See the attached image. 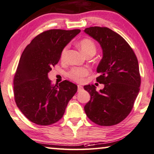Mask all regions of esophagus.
I'll use <instances>...</instances> for the list:
<instances>
[{
  "label": "esophagus",
  "mask_w": 154,
  "mask_h": 154,
  "mask_svg": "<svg viewBox=\"0 0 154 154\" xmlns=\"http://www.w3.org/2000/svg\"><path fill=\"white\" fill-rule=\"evenodd\" d=\"M77 88H78V92H79V91H81V90H83V87L81 86V85H78Z\"/></svg>",
  "instance_id": "obj_1"
}]
</instances>
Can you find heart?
<instances>
[{
    "label": "heart",
    "instance_id": "1",
    "mask_svg": "<svg viewBox=\"0 0 154 154\" xmlns=\"http://www.w3.org/2000/svg\"><path fill=\"white\" fill-rule=\"evenodd\" d=\"M79 46L81 49L82 52L84 53L85 55H86L88 53H93L94 54L96 53V45L94 42L92 40L88 38L83 39L79 42ZM67 46L64 48L62 50V53H61V58L64 59L65 57L66 53L67 51ZM89 70L86 68H73L70 70L68 73V76L70 79H72L73 81L77 82H82L84 80V77L87 76L89 74Z\"/></svg>",
    "mask_w": 154,
    "mask_h": 154
}]
</instances>
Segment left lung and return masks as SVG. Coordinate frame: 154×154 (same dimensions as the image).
I'll list each match as a JSON object with an SVG mask.
<instances>
[{
    "mask_svg": "<svg viewBox=\"0 0 154 154\" xmlns=\"http://www.w3.org/2000/svg\"><path fill=\"white\" fill-rule=\"evenodd\" d=\"M84 31L101 47L103 56L97 68L100 74L97 82L104 84L99 92L92 84L84 86L90 95L85 112L97 125H116L130 113L140 91L137 57L128 43L110 29L92 26Z\"/></svg>",
    "mask_w": 154,
    "mask_h": 154,
    "instance_id": "1",
    "label": "left lung"
}]
</instances>
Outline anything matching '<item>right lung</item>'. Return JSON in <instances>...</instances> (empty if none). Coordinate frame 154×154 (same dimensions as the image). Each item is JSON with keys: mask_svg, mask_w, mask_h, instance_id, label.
Returning a JSON list of instances; mask_svg holds the SVG:
<instances>
[{"mask_svg": "<svg viewBox=\"0 0 154 154\" xmlns=\"http://www.w3.org/2000/svg\"><path fill=\"white\" fill-rule=\"evenodd\" d=\"M79 29H51L39 34L22 53L14 79L15 101L29 121L48 125L64 115L77 86L67 80L52 86L48 73Z\"/></svg>", "mask_w": 154, "mask_h": 154, "instance_id": "1", "label": "right lung"}]
</instances>
